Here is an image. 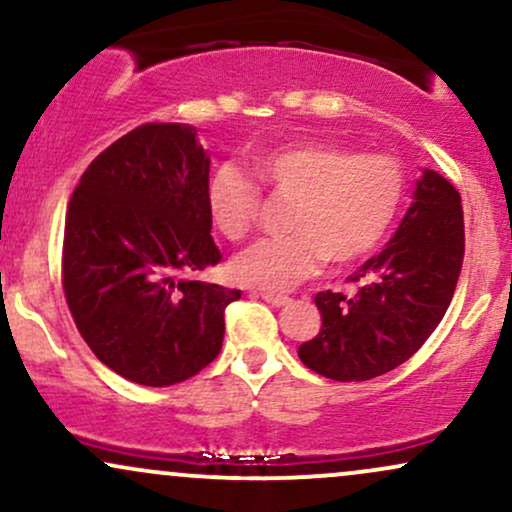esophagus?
Wrapping results in <instances>:
<instances>
[{"label":"esophagus","mask_w":512,"mask_h":512,"mask_svg":"<svg viewBox=\"0 0 512 512\" xmlns=\"http://www.w3.org/2000/svg\"><path fill=\"white\" fill-rule=\"evenodd\" d=\"M262 301H267L269 305H274V308H281V305H289L291 298L289 296H279V293H260Z\"/></svg>","instance_id":"34e87169"}]
</instances>
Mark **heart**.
Masks as SVG:
<instances>
[{
	"label": "heart",
	"mask_w": 512,
	"mask_h": 512,
	"mask_svg": "<svg viewBox=\"0 0 512 512\" xmlns=\"http://www.w3.org/2000/svg\"><path fill=\"white\" fill-rule=\"evenodd\" d=\"M257 175L274 195L291 199L284 238L250 245L231 260L243 286L281 291L330 260L354 264L383 243L404 202V170L395 158L361 154L332 142H296L264 151ZM260 207L255 182L231 166L214 170L207 209L228 240L248 236Z\"/></svg>",
	"instance_id": "b5f03b06"
}]
</instances>
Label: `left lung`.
<instances>
[{"label": "left lung", "mask_w": 512, "mask_h": 512, "mask_svg": "<svg viewBox=\"0 0 512 512\" xmlns=\"http://www.w3.org/2000/svg\"><path fill=\"white\" fill-rule=\"evenodd\" d=\"M464 257L460 192L424 168L411 207L383 252L351 274L356 296L320 291V332L298 358L339 383L378 378L402 366L431 337L455 293Z\"/></svg>", "instance_id": "1"}]
</instances>
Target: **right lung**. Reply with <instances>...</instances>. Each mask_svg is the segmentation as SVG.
Instances as JSON below:
<instances>
[{
	"mask_svg": "<svg viewBox=\"0 0 512 512\" xmlns=\"http://www.w3.org/2000/svg\"><path fill=\"white\" fill-rule=\"evenodd\" d=\"M209 163L192 125H142L93 158L69 202L67 305L98 361L137 385H175L209 366L223 310L240 298L197 279L221 260Z\"/></svg>",
	"mask_w": 512,
	"mask_h": 512,
	"instance_id": "obj_1",
	"label": "right lung"
}]
</instances>
